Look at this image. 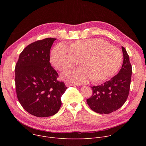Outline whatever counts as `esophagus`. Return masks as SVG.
Instances as JSON below:
<instances>
[{
    "label": "esophagus",
    "mask_w": 146,
    "mask_h": 146,
    "mask_svg": "<svg viewBox=\"0 0 146 146\" xmlns=\"http://www.w3.org/2000/svg\"><path fill=\"white\" fill-rule=\"evenodd\" d=\"M66 86L67 87H71V86H74L75 84H73V83H71V82H66Z\"/></svg>",
    "instance_id": "34e87169"
}]
</instances>
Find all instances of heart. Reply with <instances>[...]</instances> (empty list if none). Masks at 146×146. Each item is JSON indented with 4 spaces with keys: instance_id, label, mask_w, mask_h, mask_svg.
<instances>
[{
    "instance_id": "b5f03b06",
    "label": "heart",
    "mask_w": 146,
    "mask_h": 146,
    "mask_svg": "<svg viewBox=\"0 0 146 146\" xmlns=\"http://www.w3.org/2000/svg\"><path fill=\"white\" fill-rule=\"evenodd\" d=\"M121 50L100 38L78 40L70 47L59 43L52 50L51 62L59 71H65L82 60V67L66 71L62 78L77 84L106 80L113 76L122 63Z\"/></svg>"
}]
</instances>
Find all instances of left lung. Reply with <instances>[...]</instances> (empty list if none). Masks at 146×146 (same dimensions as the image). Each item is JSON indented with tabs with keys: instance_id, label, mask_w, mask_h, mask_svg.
Listing matches in <instances>:
<instances>
[{
	"instance_id": "left-lung-1",
	"label": "left lung",
	"mask_w": 146,
	"mask_h": 146,
	"mask_svg": "<svg viewBox=\"0 0 146 146\" xmlns=\"http://www.w3.org/2000/svg\"><path fill=\"white\" fill-rule=\"evenodd\" d=\"M122 50L123 60L119 73L100 86L91 87L93 93L91 97L87 99V103L96 113H112L119 109L127 99L132 69L127 50L123 47Z\"/></svg>"
}]
</instances>
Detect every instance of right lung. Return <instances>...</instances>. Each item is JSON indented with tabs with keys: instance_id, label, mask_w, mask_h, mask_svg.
Instances as JSON below:
<instances>
[{
	"instance_id": "1",
	"label": "right lung",
	"mask_w": 146,
	"mask_h": 146,
	"mask_svg": "<svg viewBox=\"0 0 146 146\" xmlns=\"http://www.w3.org/2000/svg\"><path fill=\"white\" fill-rule=\"evenodd\" d=\"M55 40L46 38L30 44L20 54L15 65L17 98L27 112L38 117L55 114L68 88L57 80L58 74L50 62V51Z\"/></svg>"
}]
</instances>
